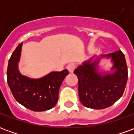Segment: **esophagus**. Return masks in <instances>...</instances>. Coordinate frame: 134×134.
<instances>
[{"mask_svg": "<svg viewBox=\"0 0 134 134\" xmlns=\"http://www.w3.org/2000/svg\"><path fill=\"white\" fill-rule=\"evenodd\" d=\"M75 64H69L67 66V69L68 70V71L70 72V73H72L74 70H75Z\"/></svg>", "mask_w": 134, "mask_h": 134, "instance_id": "obj_1", "label": "esophagus"}]
</instances>
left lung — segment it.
<instances>
[{"mask_svg": "<svg viewBox=\"0 0 134 134\" xmlns=\"http://www.w3.org/2000/svg\"><path fill=\"white\" fill-rule=\"evenodd\" d=\"M102 58L111 59L110 73L99 72ZM74 73L78 78L80 100L84 106L93 109H103L115 103L123 96L128 80L126 62L120 50L84 62Z\"/></svg>", "mask_w": 134, "mask_h": 134, "instance_id": "left-lung-1", "label": "left lung"}]
</instances>
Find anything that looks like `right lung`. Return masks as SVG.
<instances>
[{"instance_id":"1","label":"right lung","mask_w":134,"mask_h":134,"mask_svg":"<svg viewBox=\"0 0 134 134\" xmlns=\"http://www.w3.org/2000/svg\"><path fill=\"white\" fill-rule=\"evenodd\" d=\"M22 45L23 42L16 47L8 64L7 81L11 93L17 102L31 110L51 109L57 103L59 87L69 72H52L38 79L23 75L19 70Z\"/></svg>"}]
</instances>
